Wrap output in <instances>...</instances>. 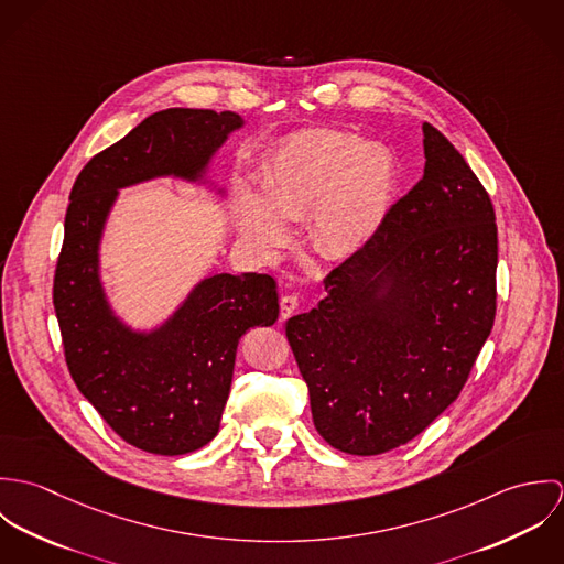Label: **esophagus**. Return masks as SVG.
Returning a JSON list of instances; mask_svg holds the SVG:
<instances>
[{
	"instance_id": "34e87169",
	"label": "esophagus",
	"mask_w": 564,
	"mask_h": 564,
	"mask_svg": "<svg viewBox=\"0 0 564 564\" xmlns=\"http://www.w3.org/2000/svg\"><path fill=\"white\" fill-rule=\"evenodd\" d=\"M297 308H300L297 295H284V297L280 300V315H282V319H289L291 315H295Z\"/></svg>"
}]
</instances>
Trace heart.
Segmentation results:
<instances>
[{
  "label": "heart",
  "instance_id": "1",
  "mask_svg": "<svg viewBox=\"0 0 564 564\" xmlns=\"http://www.w3.org/2000/svg\"><path fill=\"white\" fill-rule=\"evenodd\" d=\"M398 166L380 143H360L336 130H304L275 150L262 175L264 202L242 193L237 202L247 239L284 247L311 213V241L325 258H343L371 241L393 202Z\"/></svg>",
  "mask_w": 564,
  "mask_h": 564
}]
</instances>
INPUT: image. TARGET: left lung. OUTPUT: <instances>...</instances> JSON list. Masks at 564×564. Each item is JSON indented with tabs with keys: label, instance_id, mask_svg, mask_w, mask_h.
<instances>
[{
	"label": "left lung",
	"instance_id": "obj_1",
	"mask_svg": "<svg viewBox=\"0 0 564 564\" xmlns=\"http://www.w3.org/2000/svg\"><path fill=\"white\" fill-rule=\"evenodd\" d=\"M423 154V177L325 275L319 306L286 322L315 427L354 456L421 434L460 395L495 323L492 202L430 123Z\"/></svg>",
	"mask_w": 564,
	"mask_h": 564
}]
</instances>
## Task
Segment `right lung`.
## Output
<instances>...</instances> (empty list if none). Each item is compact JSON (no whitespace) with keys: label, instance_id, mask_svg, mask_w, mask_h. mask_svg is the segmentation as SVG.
<instances>
[{"label":"right lung","instance_id":"right-lung-1","mask_svg":"<svg viewBox=\"0 0 564 564\" xmlns=\"http://www.w3.org/2000/svg\"><path fill=\"white\" fill-rule=\"evenodd\" d=\"M241 126L228 110H161L86 162L69 195L54 273L65 360L101 419L150 454H188L217 436L242 334L278 319L275 280L267 273L213 275L161 329L134 334L104 300L97 275L101 228L119 188L156 175L199 177Z\"/></svg>","mask_w":564,"mask_h":564}]
</instances>
